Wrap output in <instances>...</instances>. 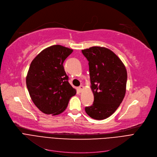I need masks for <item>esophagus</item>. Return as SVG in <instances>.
I'll return each mask as SVG.
<instances>
[{"label":"esophagus","mask_w":157,"mask_h":157,"mask_svg":"<svg viewBox=\"0 0 157 157\" xmlns=\"http://www.w3.org/2000/svg\"><path fill=\"white\" fill-rule=\"evenodd\" d=\"M83 89H84V86H80L78 88V90L80 91V92H82L83 90Z\"/></svg>","instance_id":"34e87169"}]
</instances>
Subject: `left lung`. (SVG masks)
<instances>
[{
  "instance_id": "1",
  "label": "left lung",
  "mask_w": 157,
  "mask_h": 157,
  "mask_svg": "<svg viewBox=\"0 0 157 157\" xmlns=\"http://www.w3.org/2000/svg\"><path fill=\"white\" fill-rule=\"evenodd\" d=\"M89 61L93 105L86 112L96 120L111 116L121 104L126 93L127 73L123 62L110 49L93 46L82 50Z\"/></svg>"
}]
</instances>
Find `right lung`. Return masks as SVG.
Masks as SVG:
<instances>
[{
	"instance_id": "obj_1",
	"label": "right lung",
	"mask_w": 157,
	"mask_h": 157,
	"mask_svg": "<svg viewBox=\"0 0 157 157\" xmlns=\"http://www.w3.org/2000/svg\"><path fill=\"white\" fill-rule=\"evenodd\" d=\"M73 49L60 45L44 49L32 61L26 83L30 96L40 111L57 115L66 109L77 90L68 81L63 63Z\"/></svg>"
}]
</instances>
